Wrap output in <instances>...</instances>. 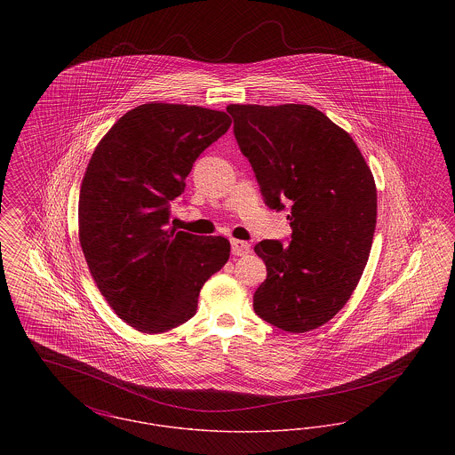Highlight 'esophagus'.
<instances>
[{
    "label": "esophagus",
    "mask_w": 455,
    "mask_h": 455,
    "mask_svg": "<svg viewBox=\"0 0 455 455\" xmlns=\"http://www.w3.org/2000/svg\"><path fill=\"white\" fill-rule=\"evenodd\" d=\"M230 243H232V254H234V256H247V254L251 252V243H247V242H243V240L232 238Z\"/></svg>",
    "instance_id": "obj_1"
}]
</instances>
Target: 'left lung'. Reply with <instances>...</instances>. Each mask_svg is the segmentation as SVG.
<instances>
[{
    "instance_id": "obj_1",
    "label": "left lung",
    "mask_w": 455,
    "mask_h": 455,
    "mask_svg": "<svg viewBox=\"0 0 455 455\" xmlns=\"http://www.w3.org/2000/svg\"><path fill=\"white\" fill-rule=\"evenodd\" d=\"M227 112L264 203L290 206L291 242L254 247L267 269L254 310L288 332L317 329L345 307L367 266L377 223L371 171L347 131L312 106L230 104Z\"/></svg>"
}]
</instances>
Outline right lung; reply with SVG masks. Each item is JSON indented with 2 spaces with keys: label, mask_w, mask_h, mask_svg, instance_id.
<instances>
[{
  "label": "right lung",
  "mask_w": 455,
  "mask_h": 455,
  "mask_svg": "<svg viewBox=\"0 0 455 455\" xmlns=\"http://www.w3.org/2000/svg\"><path fill=\"white\" fill-rule=\"evenodd\" d=\"M232 124L227 112L143 104L126 112L88 162L78 201L80 243L112 310L156 334L196 314L203 284L230 258L225 237L169 227L196 158Z\"/></svg>",
  "instance_id": "1"
}]
</instances>
